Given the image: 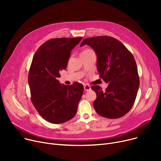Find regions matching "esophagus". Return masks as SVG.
<instances>
[{
    "instance_id": "34e87169",
    "label": "esophagus",
    "mask_w": 161,
    "mask_h": 161,
    "mask_svg": "<svg viewBox=\"0 0 161 161\" xmlns=\"http://www.w3.org/2000/svg\"><path fill=\"white\" fill-rule=\"evenodd\" d=\"M91 89V87L87 85V84H86V85H84V90H85L86 91H90Z\"/></svg>"
}]
</instances>
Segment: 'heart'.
I'll return each mask as SVG.
<instances>
[{"mask_svg": "<svg viewBox=\"0 0 161 161\" xmlns=\"http://www.w3.org/2000/svg\"><path fill=\"white\" fill-rule=\"evenodd\" d=\"M92 52V50L89 49H86V50L83 51V52H82L81 53H87V52Z\"/></svg>", "mask_w": 161, "mask_h": 161, "instance_id": "1", "label": "heart"}]
</instances>
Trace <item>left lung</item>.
I'll return each instance as SVG.
<instances>
[{"instance_id": "left-lung-1", "label": "left lung", "mask_w": 161, "mask_h": 161, "mask_svg": "<svg viewBox=\"0 0 161 161\" xmlns=\"http://www.w3.org/2000/svg\"><path fill=\"white\" fill-rule=\"evenodd\" d=\"M84 45L95 52L100 77L108 83L104 92L99 86L91 87L97 94L93 103L95 111L109 119L123 117L132 108L140 85L132 54L120 41L110 36L84 39L80 47Z\"/></svg>"}]
</instances>
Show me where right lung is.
<instances>
[{
    "instance_id": "obj_1",
    "label": "right lung",
    "mask_w": 161,
    "mask_h": 161,
    "mask_svg": "<svg viewBox=\"0 0 161 161\" xmlns=\"http://www.w3.org/2000/svg\"><path fill=\"white\" fill-rule=\"evenodd\" d=\"M78 38L51 39L42 44L33 57L28 82L32 103L39 114L49 123H63L77 112L83 95L82 84H61L59 72L66 69L72 50L81 40Z\"/></svg>"
}]
</instances>
